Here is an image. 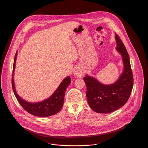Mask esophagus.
Returning <instances> with one entry per match:
<instances>
[{
  "instance_id": "34e87169",
  "label": "esophagus",
  "mask_w": 148,
  "mask_h": 148,
  "mask_svg": "<svg viewBox=\"0 0 148 148\" xmlns=\"http://www.w3.org/2000/svg\"><path fill=\"white\" fill-rule=\"evenodd\" d=\"M74 75L78 77H82L84 75V71L80 68L77 67L74 71Z\"/></svg>"
}]
</instances>
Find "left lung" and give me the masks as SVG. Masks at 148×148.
Masks as SVG:
<instances>
[{
	"instance_id": "obj_1",
	"label": "left lung",
	"mask_w": 148,
	"mask_h": 148,
	"mask_svg": "<svg viewBox=\"0 0 148 148\" xmlns=\"http://www.w3.org/2000/svg\"><path fill=\"white\" fill-rule=\"evenodd\" d=\"M116 49L121 54L124 64V71L119 79L113 84L104 85L89 76L84 77L86 85V95L88 104L92 110L98 113H109L126 104L134 84L133 72L127 49L115 34Z\"/></svg>"
}]
</instances>
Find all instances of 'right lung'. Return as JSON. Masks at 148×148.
Wrapping results in <instances>:
<instances>
[{"label": "right lung", "mask_w": 148, "mask_h": 148, "mask_svg": "<svg viewBox=\"0 0 148 148\" xmlns=\"http://www.w3.org/2000/svg\"><path fill=\"white\" fill-rule=\"evenodd\" d=\"M16 56L17 52L15 54L14 58L12 84L14 94L21 106L28 113L40 117H47L58 113L61 110L63 106L65 90L71 83V77L68 76V77L65 78L58 86L56 92L49 98L39 103H29L22 99L17 94L15 89L13 74Z\"/></svg>", "instance_id": "1"}]
</instances>
